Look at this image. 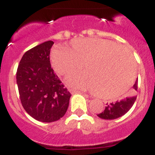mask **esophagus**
I'll list each match as a JSON object with an SVG mask.
<instances>
[{"label": "esophagus", "mask_w": 155, "mask_h": 155, "mask_svg": "<svg viewBox=\"0 0 155 155\" xmlns=\"http://www.w3.org/2000/svg\"><path fill=\"white\" fill-rule=\"evenodd\" d=\"M70 92L71 94H75V93H80V91H76V90H74V89H71L70 90ZM81 93H84V92H81Z\"/></svg>", "instance_id": "esophagus-1"}]
</instances>
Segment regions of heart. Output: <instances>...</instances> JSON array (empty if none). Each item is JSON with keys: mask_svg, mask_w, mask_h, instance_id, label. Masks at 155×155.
<instances>
[{"mask_svg": "<svg viewBox=\"0 0 155 155\" xmlns=\"http://www.w3.org/2000/svg\"><path fill=\"white\" fill-rule=\"evenodd\" d=\"M51 61L56 72L66 75L71 87L93 91L96 96L106 100L121 97L132 86L136 77V63L130 51L115 42L98 38H75L69 49L55 47Z\"/></svg>", "mask_w": 155, "mask_h": 155, "instance_id": "b5f03b06", "label": "heart"}]
</instances>
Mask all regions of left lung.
I'll use <instances>...</instances> for the list:
<instances>
[{"label": "left lung", "instance_id": "obj_1", "mask_svg": "<svg viewBox=\"0 0 155 155\" xmlns=\"http://www.w3.org/2000/svg\"><path fill=\"white\" fill-rule=\"evenodd\" d=\"M133 88L135 91H137V81L133 86ZM134 90L130 94V97H126L125 99H122L120 101H116V103H110L108 105L105 107V109L102 113L97 114V116L101 119L104 120H113L118 117H120L121 116L125 115L130 108L134 105L137 96L135 95Z\"/></svg>", "mask_w": 155, "mask_h": 155}]
</instances>
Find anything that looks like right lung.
I'll list each match as a JSON object with an SVG mask.
<instances>
[{
    "label": "right lung",
    "mask_w": 155,
    "mask_h": 155,
    "mask_svg": "<svg viewBox=\"0 0 155 155\" xmlns=\"http://www.w3.org/2000/svg\"><path fill=\"white\" fill-rule=\"evenodd\" d=\"M54 42L47 41L25 52L17 71L20 99L26 113L41 122H53L65 115L71 93L51 66Z\"/></svg>",
    "instance_id": "1"
}]
</instances>
